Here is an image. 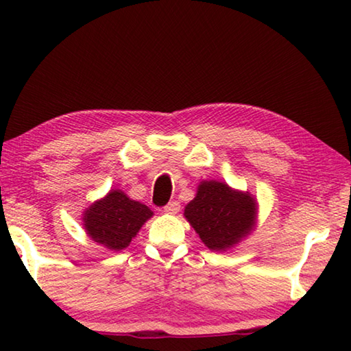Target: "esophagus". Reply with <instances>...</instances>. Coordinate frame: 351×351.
Returning a JSON list of instances; mask_svg holds the SVG:
<instances>
[{
	"label": "esophagus",
	"instance_id": "34e87169",
	"mask_svg": "<svg viewBox=\"0 0 351 351\" xmlns=\"http://www.w3.org/2000/svg\"><path fill=\"white\" fill-rule=\"evenodd\" d=\"M180 209H181V204L178 203V201H170V203L164 207V212L170 213V215H175V213L180 212Z\"/></svg>",
	"mask_w": 351,
	"mask_h": 351
}]
</instances>
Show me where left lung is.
Instances as JSON below:
<instances>
[{
    "mask_svg": "<svg viewBox=\"0 0 351 351\" xmlns=\"http://www.w3.org/2000/svg\"><path fill=\"white\" fill-rule=\"evenodd\" d=\"M255 201L249 193L235 192L228 184L201 182L184 215L212 251H224L247 235L255 221Z\"/></svg>",
    "mask_w": 351,
    "mask_h": 351,
    "instance_id": "left-lung-1",
    "label": "left lung"
}]
</instances>
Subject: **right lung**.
<instances>
[{"label":"right lung","instance_id":"right-lung-1","mask_svg":"<svg viewBox=\"0 0 351 351\" xmlns=\"http://www.w3.org/2000/svg\"><path fill=\"white\" fill-rule=\"evenodd\" d=\"M153 212L139 201L130 199L121 190H112L104 199L88 207L85 229L94 241L108 249H123L139 232Z\"/></svg>","mask_w":351,"mask_h":351}]
</instances>
